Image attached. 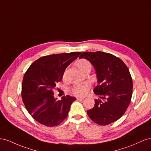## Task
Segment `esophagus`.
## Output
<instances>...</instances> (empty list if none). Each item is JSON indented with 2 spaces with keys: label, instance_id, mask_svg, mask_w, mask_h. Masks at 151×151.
Returning <instances> with one entry per match:
<instances>
[{
  "label": "esophagus",
  "instance_id": "obj_1",
  "mask_svg": "<svg viewBox=\"0 0 151 151\" xmlns=\"http://www.w3.org/2000/svg\"><path fill=\"white\" fill-rule=\"evenodd\" d=\"M84 99H85V97H76L77 100H83Z\"/></svg>",
  "mask_w": 151,
  "mask_h": 151
}]
</instances>
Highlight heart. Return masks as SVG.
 <instances>
[{"mask_svg": "<svg viewBox=\"0 0 151 151\" xmlns=\"http://www.w3.org/2000/svg\"><path fill=\"white\" fill-rule=\"evenodd\" d=\"M76 66L78 68V70L83 72L87 68H91V64L88 61L85 59H80L77 60L75 63ZM66 74V72H64L63 74V76L64 77ZM89 87L87 84L86 83H81L77 84L73 86L71 88V92L75 96H82L87 93L88 91Z\"/></svg>", "mask_w": 151, "mask_h": 151, "instance_id": "1", "label": "heart"}]
</instances>
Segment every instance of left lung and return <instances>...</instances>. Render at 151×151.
<instances>
[{"label":"left lung","instance_id":"1","mask_svg":"<svg viewBox=\"0 0 151 151\" xmlns=\"http://www.w3.org/2000/svg\"><path fill=\"white\" fill-rule=\"evenodd\" d=\"M79 58L92 64L99 83L93 92L99 99L87 111L88 117L102 126L117 121L125 113L132 96L133 81L128 67L118 57L101 51L84 52Z\"/></svg>","mask_w":151,"mask_h":151}]
</instances>
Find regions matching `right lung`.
<instances>
[{
    "mask_svg": "<svg viewBox=\"0 0 151 151\" xmlns=\"http://www.w3.org/2000/svg\"><path fill=\"white\" fill-rule=\"evenodd\" d=\"M81 52L52 54L34 61L23 77L21 97L32 118L47 127H55L65 119L75 97H54L56 83L61 81L67 66Z\"/></svg>",
    "mask_w": 151,
    "mask_h": 151,
    "instance_id": "1",
    "label": "right lung"
}]
</instances>
